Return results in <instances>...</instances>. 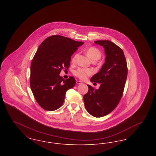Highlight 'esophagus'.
Listing matches in <instances>:
<instances>
[{
    "mask_svg": "<svg viewBox=\"0 0 156 156\" xmlns=\"http://www.w3.org/2000/svg\"><path fill=\"white\" fill-rule=\"evenodd\" d=\"M82 82L80 81H76V84H78V85H80V84H81Z\"/></svg>",
    "mask_w": 156,
    "mask_h": 156,
    "instance_id": "34e87169",
    "label": "esophagus"
}]
</instances>
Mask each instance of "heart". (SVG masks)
<instances>
[{
	"label": "heart",
	"instance_id": "1",
	"mask_svg": "<svg viewBox=\"0 0 156 156\" xmlns=\"http://www.w3.org/2000/svg\"><path fill=\"white\" fill-rule=\"evenodd\" d=\"M86 54L92 61L95 62L100 59L102 55L101 51L98 48L94 47L88 48L86 50ZM77 57L78 54H75L73 57L71 61L73 63L76 62ZM74 74L80 79L82 80H85L87 78L88 76L92 74V71L88 68H78L75 71Z\"/></svg>",
	"mask_w": 156,
	"mask_h": 156
}]
</instances>
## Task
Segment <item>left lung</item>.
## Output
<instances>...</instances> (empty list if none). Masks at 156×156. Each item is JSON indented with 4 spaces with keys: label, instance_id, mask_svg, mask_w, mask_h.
Listing matches in <instances>:
<instances>
[{
    "label": "left lung",
    "instance_id": "1",
    "mask_svg": "<svg viewBox=\"0 0 156 156\" xmlns=\"http://www.w3.org/2000/svg\"><path fill=\"white\" fill-rule=\"evenodd\" d=\"M104 48L106 57L100 71L90 80L101 83L99 89L88 85V92L83 95L87 112L92 116L103 117L113 111L122 97L127 76V67L123 50L109 40L95 41Z\"/></svg>",
    "mask_w": 156,
    "mask_h": 156
}]
</instances>
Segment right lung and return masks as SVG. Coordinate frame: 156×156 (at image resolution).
Here are the masks:
<instances>
[{
	"label": "right lung",
	"instance_id": "right-lung-1",
	"mask_svg": "<svg viewBox=\"0 0 156 156\" xmlns=\"http://www.w3.org/2000/svg\"><path fill=\"white\" fill-rule=\"evenodd\" d=\"M83 44L54 35L38 47L31 64L30 88L37 103L45 110L58 109L64 103L66 92L74 87V77L64 80L59 74L64 68H69L72 55Z\"/></svg>",
	"mask_w": 156,
	"mask_h": 156
}]
</instances>
